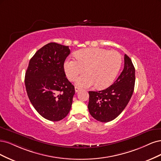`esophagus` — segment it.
<instances>
[{"instance_id": "esophagus-1", "label": "esophagus", "mask_w": 161, "mask_h": 161, "mask_svg": "<svg viewBox=\"0 0 161 161\" xmlns=\"http://www.w3.org/2000/svg\"><path fill=\"white\" fill-rule=\"evenodd\" d=\"M80 90V88L79 87H77V86L75 87V92H78V91Z\"/></svg>"}]
</instances>
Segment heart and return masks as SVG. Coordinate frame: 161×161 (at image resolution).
I'll list each match as a JSON object with an SVG mask.
<instances>
[{"instance_id": "obj_1", "label": "heart", "mask_w": 161, "mask_h": 161, "mask_svg": "<svg viewBox=\"0 0 161 161\" xmlns=\"http://www.w3.org/2000/svg\"><path fill=\"white\" fill-rule=\"evenodd\" d=\"M75 56L77 59L68 58L65 61L64 69L67 78L74 81L85 69L86 74L76 81V84L82 87L109 86L116 77L122 61L118 51L95 47L80 50Z\"/></svg>"}]
</instances>
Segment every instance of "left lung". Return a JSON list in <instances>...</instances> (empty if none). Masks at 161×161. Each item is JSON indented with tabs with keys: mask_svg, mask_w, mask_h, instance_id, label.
<instances>
[{
	"mask_svg": "<svg viewBox=\"0 0 161 161\" xmlns=\"http://www.w3.org/2000/svg\"><path fill=\"white\" fill-rule=\"evenodd\" d=\"M135 84V68L130 58L124 55V67L114 84L106 89L89 92L88 110L97 121L114 120L124 110L132 96Z\"/></svg>",
	"mask_w": 161,
	"mask_h": 161,
	"instance_id": "obj_1",
	"label": "left lung"
}]
</instances>
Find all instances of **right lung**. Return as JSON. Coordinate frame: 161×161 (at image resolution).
I'll return each mask as SVG.
<instances>
[{
	"label": "right lung",
	"instance_id": "1",
	"mask_svg": "<svg viewBox=\"0 0 161 161\" xmlns=\"http://www.w3.org/2000/svg\"><path fill=\"white\" fill-rule=\"evenodd\" d=\"M69 46L56 43L44 45L30 59L25 84L29 100L44 118L59 121L70 111L74 86L67 80L64 62Z\"/></svg>",
	"mask_w": 161,
	"mask_h": 161
}]
</instances>
